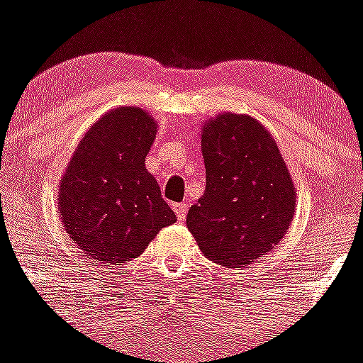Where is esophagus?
I'll list each match as a JSON object with an SVG mask.
<instances>
[{"label":"esophagus","instance_id":"34e87169","mask_svg":"<svg viewBox=\"0 0 363 363\" xmlns=\"http://www.w3.org/2000/svg\"><path fill=\"white\" fill-rule=\"evenodd\" d=\"M174 212L177 216L179 220H184L186 219V212H188V205L186 203H175L174 205Z\"/></svg>","mask_w":363,"mask_h":363}]
</instances>
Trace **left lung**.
Returning <instances> with one entry per match:
<instances>
[{
    "label": "left lung",
    "mask_w": 363,
    "mask_h": 363,
    "mask_svg": "<svg viewBox=\"0 0 363 363\" xmlns=\"http://www.w3.org/2000/svg\"><path fill=\"white\" fill-rule=\"evenodd\" d=\"M203 196L186 224L217 264L243 268L284 238L296 188L272 133L247 114L223 113L201 128Z\"/></svg>",
    "instance_id": "8db88e82"
}]
</instances>
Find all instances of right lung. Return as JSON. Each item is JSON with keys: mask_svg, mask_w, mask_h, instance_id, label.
<instances>
[{"mask_svg": "<svg viewBox=\"0 0 363 363\" xmlns=\"http://www.w3.org/2000/svg\"><path fill=\"white\" fill-rule=\"evenodd\" d=\"M156 128L144 109H113L83 135L60 181L62 226L97 261H132L177 220L144 165Z\"/></svg>", "mask_w": 363, "mask_h": 363, "instance_id": "obj_1", "label": "right lung"}]
</instances>
